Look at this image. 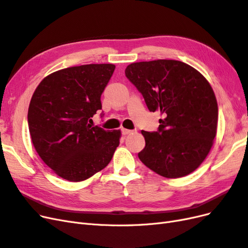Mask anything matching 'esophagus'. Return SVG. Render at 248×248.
Returning a JSON list of instances; mask_svg holds the SVG:
<instances>
[{
    "mask_svg": "<svg viewBox=\"0 0 248 248\" xmlns=\"http://www.w3.org/2000/svg\"><path fill=\"white\" fill-rule=\"evenodd\" d=\"M122 134L123 136H127V134H129L131 132H134V130H130V129H126V128H122Z\"/></svg>",
    "mask_w": 248,
    "mask_h": 248,
    "instance_id": "34e87169",
    "label": "esophagus"
}]
</instances>
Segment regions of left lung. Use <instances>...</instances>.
<instances>
[{"instance_id":"8db88e82","label":"left lung","mask_w":248,"mask_h":248,"mask_svg":"<svg viewBox=\"0 0 248 248\" xmlns=\"http://www.w3.org/2000/svg\"><path fill=\"white\" fill-rule=\"evenodd\" d=\"M125 74L149 110L164 117L157 131L141 130L146 146L139 158L162 177L189 175L205 160L216 136L218 107L209 81L176 60L132 63Z\"/></svg>"}]
</instances>
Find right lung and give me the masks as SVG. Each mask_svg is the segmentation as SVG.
Segmentation results:
<instances>
[{"label": "right lung", "mask_w": 248, "mask_h": 248, "mask_svg": "<svg viewBox=\"0 0 248 248\" xmlns=\"http://www.w3.org/2000/svg\"><path fill=\"white\" fill-rule=\"evenodd\" d=\"M116 68L88 64L58 70L36 88L28 110L36 152L59 177L79 182L106 168L121 131L92 126L100 97Z\"/></svg>", "instance_id": "1"}]
</instances>
